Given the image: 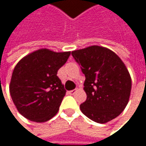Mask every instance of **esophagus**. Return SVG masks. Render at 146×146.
<instances>
[{"label":"esophagus","instance_id":"1","mask_svg":"<svg viewBox=\"0 0 146 146\" xmlns=\"http://www.w3.org/2000/svg\"><path fill=\"white\" fill-rule=\"evenodd\" d=\"M76 91H77V89H75V90H70V91H69V94H70V95H73V94H74V93H75Z\"/></svg>","mask_w":146,"mask_h":146}]
</instances>
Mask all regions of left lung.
Masks as SVG:
<instances>
[{"label":"left lung","mask_w":146,"mask_h":146,"mask_svg":"<svg viewBox=\"0 0 146 146\" xmlns=\"http://www.w3.org/2000/svg\"><path fill=\"white\" fill-rule=\"evenodd\" d=\"M85 75L86 101L81 111L94 122L106 123L117 117L129 101L132 80L121 58L108 48L91 45L72 51Z\"/></svg>","instance_id":"left-lung-1"}]
</instances>
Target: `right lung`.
<instances>
[{"label":"right lung","mask_w":146,"mask_h":146,"mask_svg":"<svg viewBox=\"0 0 146 146\" xmlns=\"http://www.w3.org/2000/svg\"><path fill=\"white\" fill-rule=\"evenodd\" d=\"M70 54L71 51L39 49L17 63L9 90L21 115L30 121L44 123L57 113L66 90L56 74Z\"/></svg>","instance_id":"obj_1"}]
</instances>
